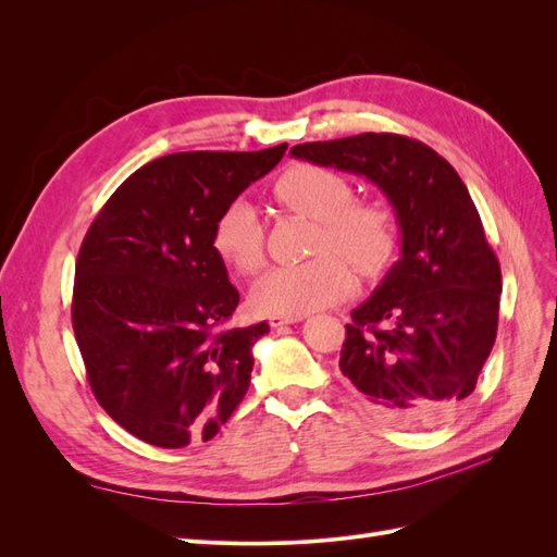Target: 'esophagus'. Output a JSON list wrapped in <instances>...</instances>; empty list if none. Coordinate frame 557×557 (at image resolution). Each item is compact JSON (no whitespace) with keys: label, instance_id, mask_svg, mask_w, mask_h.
<instances>
[{"label":"esophagus","instance_id":"34e87169","mask_svg":"<svg viewBox=\"0 0 557 557\" xmlns=\"http://www.w3.org/2000/svg\"><path fill=\"white\" fill-rule=\"evenodd\" d=\"M301 318H305V315H283V313H272V315H269V325H272V327L293 325V323H299Z\"/></svg>","mask_w":557,"mask_h":557}]
</instances>
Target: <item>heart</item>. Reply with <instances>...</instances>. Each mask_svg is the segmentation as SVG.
<instances>
[{"mask_svg":"<svg viewBox=\"0 0 557 557\" xmlns=\"http://www.w3.org/2000/svg\"><path fill=\"white\" fill-rule=\"evenodd\" d=\"M350 181L318 164H293L274 183L281 207L315 221L311 250L299 264H283L252 288L264 313L305 315L342 301L356 274L376 278L393 264L399 246L397 218L376 199H352ZM213 248L234 272L258 274L264 264V230L248 201H232L213 225Z\"/></svg>","mask_w":557,"mask_h":557,"instance_id":"b5f03b06","label":"heart"}]
</instances>
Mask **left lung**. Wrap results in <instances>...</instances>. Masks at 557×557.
<instances>
[{
    "mask_svg": "<svg viewBox=\"0 0 557 557\" xmlns=\"http://www.w3.org/2000/svg\"><path fill=\"white\" fill-rule=\"evenodd\" d=\"M367 176L391 201L401 258L350 311L339 369L369 411L399 428L442 425L474 393L497 336L502 272L453 166L393 132L290 148Z\"/></svg>",
    "mask_w": 557,
    "mask_h": 557,
    "instance_id": "obj_1",
    "label": "left lung"
}]
</instances>
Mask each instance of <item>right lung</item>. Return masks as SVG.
Returning a JSON list of instances; mask_svg holds the SVG:
<instances>
[{
  "label": "right lung",
  "instance_id": "obj_1",
  "mask_svg": "<svg viewBox=\"0 0 557 557\" xmlns=\"http://www.w3.org/2000/svg\"><path fill=\"white\" fill-rule=\"evenodd\" d=\"M288 144L144 164L97 213L76 260L72 325L102 409L160 448L209 442L239 407L267 323L227 327L239 293L213 225Z\"/></svg>",
  "mask_w": 557,
  "mask_h": 557
}]
</instances>
